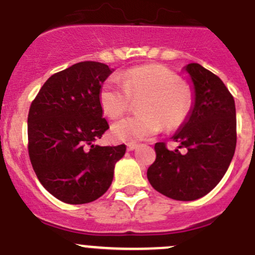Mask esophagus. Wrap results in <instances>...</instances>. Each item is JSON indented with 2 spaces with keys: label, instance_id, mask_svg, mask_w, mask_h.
I'll return each mask as SVG.
<instances>
[{
  "label": "esophagus",
  "instance_id": "obj_1",
  "mask_svg": "<svg viewBox=\"0 0 255 255\" xmlns=\"http://www.w3.org/2000/svg\"><path fill=\"white\" fill-rule=\"evenodd\" d=\"M137 147H138L137 143H128V144H127V149L128 150H134Z\"/></svg>",
  "mask_w": 255,
  "mask_h": 255
}]
</instances>
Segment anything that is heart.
Returning <instances> with one entry per match:
<instances>
[{"label": "heart", "instance_id": "b5f03b06", "mask_svg": "<svg viewBox=\"0 0 255 255\" xmlns=\"http://www.w3.org/2000/svg\"><path fill=\"white\" fill-rule=\"evenodd\" d=\"M138 103L140 115L118 121L112 127L115 139L134 143L150 139L162 129H177L189 117L194 103V93L179 76L160 65H145L129 68L122 76V83L106 81L100 92V103L110 118L125 115Z\"/></svg>", "mask_w": 255, "mask_h": 255}]
</instances>
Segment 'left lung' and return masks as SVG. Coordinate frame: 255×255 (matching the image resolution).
<instances>
[{
    "instance_id": "1",
    "label": "left lung",
    "mask_w": 255,
    "mask_h": 255,
    "mask_svg": "<svg viewBox=\"0 0 255 255\" xmlns=\"http://www.w3.org/2000/svg\"><path fill=\"white\" fill-rule=\"evenodd\" d=\"M193 81L194 107L173 140L185 153L155 143V160L148 168L150 185L175 201H194L208 194L223 178L237 144L236 103L221 78L189 63Z\"/></svg>"
}]
</instances>
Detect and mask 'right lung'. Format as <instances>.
<instances>
[{
  "instance_id": "1",
  "label": "right lung",
  "mask_w": 255,
  "mask_h": 255,
  "mask_svg": "<svg viewBox=\"0 0 255 255\" xmlns=\"http://www.w3.org/2000/svg\"><path fill=\"white\" fill-rule=\"evenodd\" d=\"M111 73L101 62L76 63L52 75L29 107V160L41 184L65 203L85 204L103 196L126 153L125 144H93L110 128L100 92Z\"/></svg>"
}]
</instances>
